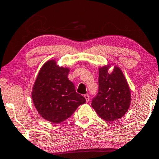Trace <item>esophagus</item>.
I'll use <instances>...</instances> for the list:
<instances>
[{
  "instance_id": "obj_1",
  "label": "esophagus",
  "mask_w": 159,
  "mask_h": 159,
  "mask_svg": "<svg viewBox=\"0 0 159 159\" xmlns=\"http://www.w3.org/2000/svg\"><path fill=\"white\" fill-rule=\"evenodd\" d=\"M84 97H85V99H86V102H89V94H85L84 95Z\"/></svg>"
}]
</instances>
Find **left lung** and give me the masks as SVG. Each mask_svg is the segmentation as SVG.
I'll use <instances>...</instances> for the list:
<instances>
[{
  "instance_id": "left-lung-1",
  "label": "left lung",
  "mask_w": 159,
  "mask_h": 159,
  "mask_svg": "<svg viewBox=\"0 0 159 159\" xmlns=\"http://www.w3.org/2000/svg\"><path fill=\"white\" fill-rule=\"evenodd\" d=\"M108 63L99 68V92L91 105L100 118L113 121L121 118L131 102L130 89L121 68Z\"/></svg>"
}]
</instances>
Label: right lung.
I'll list each match as a JSON object with an SVG mask.
<instances>
[{
	"label": "right lung",
	"instance_id": "1",
	"mask_svg": "<svg viewBox=\"0 0 159 159\" xmlns=\"http://www.w3.org/2000/svg\"><path fill=\"white\" fill-rule=\"evenodd\" d=\"M70 68L59 66L50 60L41 67L32 91L35 108L41 116L52 123L62 122L86 102L68 79Z\"/></svg>",
	"mask_w": 159,
	"mask_h": 159
}]
</instances>
